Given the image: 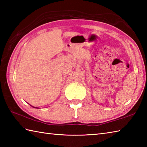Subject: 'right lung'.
<instances>
[{"label":"right lung","mask_w":147,"mask_h":147,"mask_svg":"<svg viewBox=\"0 0 147 147\" xmlns=\"http://www.w3.org/2000/svg\"><path fill=\"white\" fill-rule=\"evenodd\" d=\"M34 108H35V107H34Z\"/></svg>","instance_id":"obj_1"}]
</instances>
